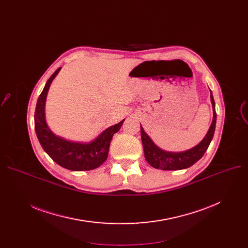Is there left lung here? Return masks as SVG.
<instances>
[{
	"instance_id": "left-lung-1",
	"label": "left lung",
	"mask_w": 248,
	"mask_h": 248,
	"mask_svg": "<svg viewBox=\"0 0 248 248\" xmlns=\"http://www.w3.org/2000/svg\"><path fill=\"white\" fill-rule=\"evenodd\" d=\"M212 108H213V121L209 127L205 138L200 141L196 147H194L185 152H167L160 149L158 146L155 145V142L151 140V138L145 133L144 128L140 125V138L142 147H144L145 158L147 162L154 168L160 169V170L173 171V170H182L193 166L197 161H199L205 152L209 147L210 142L213 139L215 125H216V111H215V102L212 95L210 94Z\"/></svg>"
}]
</instances>
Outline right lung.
<instances>
[{
    "label": "right lung",
    "instance_id": "obj_1",
    "mask_svg": "<svg viewBox=\"0 0 248 248\" xmlns=\"http://www.w3.org/2000/svg\"><path fill=\"white\" fill-rule=\"evenodd\" d=\"M59 71L60 68L51 75L38 98L34 115L37 138L43 150L59 166L71 171L93 170L108 159L111 139L120 131L124 120L109 126L88 144L70 141L55 136L50 131L45 121V101L50 84Z\"/></svg>",
    "mask_w": 248,
    "mask_h": 248
}]
</instances>
